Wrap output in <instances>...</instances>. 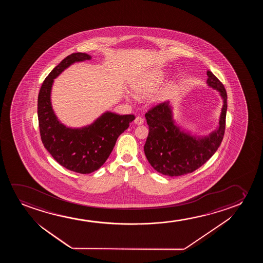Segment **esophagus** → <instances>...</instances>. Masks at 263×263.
I'll use <instances>...</instances> for the list:
<instances>
[{
	"label": "esophagus",
	"instance_id": "1",
	"mask_svg": "<svg viewBox=\"0 0 263 263\" xmlns=\"http://www.w3.org/2000/svg\"><path fill=\"white\" fill-rule=\"evenodd\" d=\"M134 122H135V124H137V125H142L144 123V119L140 117V116H137V118L134 120Z\"/></svg>",
	"mask_w": 263,
	"mask_h": 263
}]
</instances>
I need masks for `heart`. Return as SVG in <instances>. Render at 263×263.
Instances as JSON below:
<instances>
[{"label":"heart","instance_id":"b5f03b06","mask_svg":"<svg viewBox=\"0 0 263 263\" xmlns=\"http://www.w3.org/2000/svg\"><path fill=\"white\" fill-rule=\"evenodd\" d=\"M159 78H152V79L144 80L137 82L133 85V90L139 94L149 93L155 84L158 82Z\"/></svg>","mask_w":263,"mask_h":263}]
</instances>
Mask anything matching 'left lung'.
Wrapping results in <instances>:
<instances>
[{
    "label": "left lung",
    "mask_w": 263,
    "mask_h": 263,
    "mask_svg": "<svg viewBox=\"0 0 263 263\" xmlns=\"http://www.w3.org/2000/svg\"><path fill=\"white\" fill-rule=\"evenodd\" d=\"M208 85L218 90L223 104L219 126L205 137H197L181 130L173 119L170 101H164L145 113L149 134L144 150L152 167L167 176L193 173L212 157L223 140L227 110V90L223 83L208 71Z\"/></svg>",
    "instance_id": "obj_1"
}]
</instances>
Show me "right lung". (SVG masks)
Here are the masks:
<instances>
[{
    "mask_svg": "<svg viewBox=\"0 0 263 263\" xmlns=\"http://www.w3.org/2000/svg\"><path fill=\"white\" fill-rule=\"evenodd\" d=\"M90 58L85 53H73L66 57L47 76L37 99L39 125L44 146L60 165L82 174L93 173L103 165L118 137L135 119L134 115L107 111L90 125L80 128L67 127L58 120L51 104L54 78L73 63Z\"/></svg>",
    "mask_w": 263,
    "mask_h": 263,
    "instance_id": "obj_1",
    "label": "right lung"
}]
</instances>
